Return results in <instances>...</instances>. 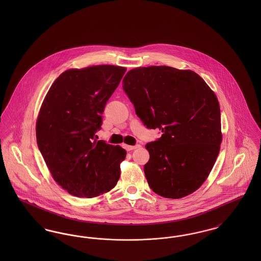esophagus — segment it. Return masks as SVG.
I'll use <instances>...</instances> for the list:
<instances>
[{
	"label": "esophagus",
	"instance_id": "1",
	"mask_svg": "<svg viewBox=\"0 0 261 261\" xmlns=\"http://www.w3.org/2000/svg\"><path fill=\"white\" fill-rule=\"evenodd\" d=\"M141 146L140 145H135V146H126V149L127 150H132V149H138L140 148Z\"/></svg>",
	"mask_w": 261,
	"mask_h": 261
}]
</instances>
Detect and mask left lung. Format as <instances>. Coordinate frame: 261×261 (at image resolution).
Instances as JSON below:
<instances>
[{
	"label": "left lung",
	"mask_w": 261,
	"mask_h": 261,
	"mask_svg": "<svg viewBox=\"0 0 261 261\" xmlns=\"http://www.w3.org/2000/svg\"><path fill=\"white\" fill-rule=\"evenodd\" d=\"M123 90L137 116L161 138L146 145L144 166L149 186L168 199H181L198 190L219 153L221 114L218 99L192 70L170 66L134 68L123 79Z\"/></svg>",
	"instance_id": "obj_1"
}]
</instances>
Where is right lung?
<instances>
[{
  "mask_svg": "<svg viewBox=\"0 0 261 261\" xmlns=\"http://www.w3.org/2000/svg\"><path fill=\"white\" fill-rule=\"evenodd\" d=\"M125 71L114 65L66 70L43 101L36 124L38 148L55 181L72 196L98 197L120 177L125 149L97 141L95 134Z\"/></svg>",
  "mask_w": 261,
  "mask_h": 261,
  "instance_id": "obj_1",
  "label": "right lung"
}]
</instances>
